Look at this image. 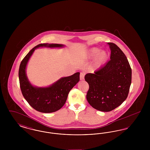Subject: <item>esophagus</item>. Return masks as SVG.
<instances>
[{
    "label": "esophagus",
    "instance_id": "34e87169",
    "mask_svg": "<svg viewBox=\"0 0 150 150\" xmlns=\"http://www.w3.org/2000/svg\"><path fill=\"white\" fill-rule=\"evenodd\" d=\"M84 76H85L84 72H80V80H84Z\"/></svg>",
    "mask_w": 150,
    "mask_h": 150
}]
</instances>
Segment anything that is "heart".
Returning a JSON list of instances; mask_svg holds the SVG:
<instances>
[{
	"mask_svg": "<svg viewBox=\"0 0 150 150\" xmlns=\"http://www.w3.org/2000/svg\"><path fill=\"white\" fill-rule=\"evenodd\" d=\"M87 57L89 59L94 58L93 67L94 69H98L106 62L108 53L105 50H100L99 48L93 47L88 51Z\"/></svg>",
	"mask_w": 150,
	"mask_h": 150,
	"instance_id": "obj_1",
	"label": "heart"
}]
</instances>
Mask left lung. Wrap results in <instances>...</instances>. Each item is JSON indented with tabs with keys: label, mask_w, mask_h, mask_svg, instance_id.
<instances>
[{
	"label": "left lung",
	"mask_w": 150,
	"mask_h": 150,
	"mask_svg": "<svg viewBox=\"0 0 150 150\" xmlns=\"http://www.w3.org/2000/svg\"><path fill=\"white\" fill-rule=\"evenodd\" d=\"M110 61L94 74L88 73L85 80L89 86L86 99L100 111H111L127 99L132 82V69L127 58L114 43H108Z\"/></svg>",
	"instance_id": "left-lung-1"
}]
</instances>
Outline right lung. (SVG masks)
<instances>
[{"label": "right lung", "instance_id": "obj_1", "mask_svg": "<svg viewBox=\"0 0 150 150\" xmlns=\"http://www.w3.org/2000/svg\"><path fill=\"white\" fill-rule=\"evenodd\" d=\"M65 45L61 44H40L33 48L23 59L19 68L18 76L22 93L29 105L36 111L43 113L57 111L65 103L69 92L80 80V72L63 77L45 87L33 85L26 75V67L33 53L39 48H61Z\"/></svg>", "mask_w": 150, "mask_h": 150}]
</instances>
